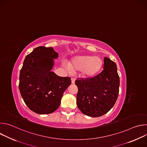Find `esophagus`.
I'll return each mask as SVG.
<instances>
[{
    "mask_svg": "<svg viewBox=\"0 0 147 147\" xmlns=\"http://www.w3.org/2000/svg\"><path fill=\"white\" fill-rule=\"evenodd\" d=\"M71 83H72V84H74V83H75L76 79H75L74 78H71Z\"/></svg>",
    "mask_w": 147,
    "mask_h": 147,
    "instance_id": "1",
    "label": "esophagus"
}]
</instances>
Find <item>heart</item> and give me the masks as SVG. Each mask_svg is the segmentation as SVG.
I'll list each match as a JSON object with an SVG mask.
<instances>
[{
	"label": "heart",
	"mask_w": 147,
	"mask_h": 147,
	"mask_svg": "<svg viewBox=\"0 0 147 147\" xmlns=\"http://www.w3.org/2000/svg\"><path fill=\"white\" fill-rule=\"evenodd\" d=\"M103 65V60L98 56L91 55L79 56L74 57L71 61L70 66H67L68 70H81L84 77L91 78L97 75L102 70Z\"/></svg>",
	"instance_id": "b5f03b06"
}]
</instances>
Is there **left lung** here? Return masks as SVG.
<instances>
[{
    "label": "left lung",
    "mask_w": 147,
    "mask_h": 147,
    "mask_svg": "<svg viewBox=\"0 0 147 147\" xmlns=\"http://www.w3.org/2000/svg\"><path fill=\"white\" fill-rule=\"evenodd\" d=\"M103 70L93 78H77V105L84 115L96 117L108 112L117 99L120 79L116 64L105 57Z\"/></svg>",
    "instance_id": "left-lung-1"
}]
</instances>
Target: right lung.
Instances as JSON below:
<instances>
[{
  "label": "right lung",
  "mask_w": 147,
  "mask_h": 147,
  "mask_svg": "<svg viewBox=\"0 0 147 147\" xmlns=\"http://www.w3.org/2000/svg\"><path fill=\"white\" fill-rule=\"evenodd\" d=\"M58 53L53 48L39 47L28 55L19 78V90L27 106L34 112L45 115L55 112L64 92L71 84L69 77H59L52 69Z\"/></svg>",
  "instance_id": "1"
}]
</instances>
